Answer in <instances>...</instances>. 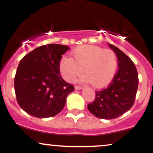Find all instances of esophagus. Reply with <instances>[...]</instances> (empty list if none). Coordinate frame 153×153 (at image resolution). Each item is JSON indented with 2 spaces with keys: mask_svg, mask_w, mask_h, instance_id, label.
<instances>
[{
  "mask_svg": "<svg viewBox=\"0 0 153 153\" xmlns=\"http://www.w3.org/2000/svg\"><path fill=\"white\" fill-rule=\"evenodd\" d=\"M75 90H81V89H82V87L78 86V85H75Z\"/></svg>",
  "mask_w": 153,
  "mask_h": 153,
  "instance_id": "obj_1",
  "label": "esophagus"
}]
</instances>
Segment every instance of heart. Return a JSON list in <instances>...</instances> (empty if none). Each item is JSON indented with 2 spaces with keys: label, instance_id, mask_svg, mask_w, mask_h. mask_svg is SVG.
Returning <instances> with one entry per match:
<instances>
[{
  "label": "heart",
  "instance_id": "1",
  "mask_svg": "<svg viewBox=\"0 0 153 153\" xmlns=\"http://www.w3.org/2000/svg\"><path fill=\"white\" fill-rule=\"evenodd\" d=\"M71 57H63L59 61V71L62 78L73 82L83 73L84 82L101 88L108 85L114 78L118 68L117 54L113 50L94 45H84L74 49Z\"/></svg>",
  "mask_w": 153,
  "mask_h": 153
}]
</instances>
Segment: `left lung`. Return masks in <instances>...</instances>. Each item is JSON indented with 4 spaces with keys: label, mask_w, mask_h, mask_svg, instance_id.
Wrapping results in <instances>:
<instances>
[{
    "label": "left lung",
    "mask_w": 153,
    "mask_h": 153,
    "mask_svg": "<svg viewBox=\"0 0 153 153\" xmlns=\"http://www.w3.org/2000/svg\"><path fill=\"white\" fill-rule=\"evenodd\" d=\"M108 45L117 54L119 70L111 84L96 91V98L88 105L91 114L100 119H111L122 115L133 106L138 88V75L134 62L114 45Z\"/></svg>",
    "instance_id": "8db88e82"
}]
</instances>
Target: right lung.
<instances>
[{
	"instance_id": "right-lung-1",
	"label": "right lung",
	"mask_w": 153,
	"mask_h": 153,
	"mask_svg": "<svg viewBox=\"0 0 153 153\" xmlns=\"http://www.w3.org/2000/svg\"><path fill=\"white\" fill-rule=\"evenodd\" d=\"M69 47L50 44L34 49L19 62L14 79L18 103L37 118L57 115L64 108L74 86L59 75V61Z\"/></svg>"
}]
</instances>
